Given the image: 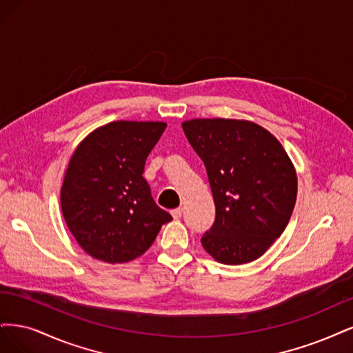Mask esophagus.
<instances>
[{"mask_svg":"<svg viewBox=\"0 0 353 353\" xmlns=\"http://www.w3.org/2000/svg\"><path fill=\"white\" fill-rule=\"evenodd\" d=\"M181 212H183V211H181V208H176V210H173L172 211V215H173V219H180L181 217Z\"/></svg>","mask_w":353,"mask_h":353,"instance_id":"obj_1","label":"esophagus"}]
</instances>
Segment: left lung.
<instances>
[{"instance_id":"1","label":"left lung","mask_w":353,"mask_h":353,"mask_svg":"<svg viewBox=\"0 0 353 353\" xmlns=\"http://www.w3.org/2000/svg\"><path fill=\"white\" fill-rule=\"evenodd\" d=\"M181 128L207 168L215 203L203 249L223 264L255 261L281 236L296 202L298 177L288 152L252 121L195 119Z\"/></svg>"}]
</instances>
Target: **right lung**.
Here are the masks:
<instances>
[{"label": "right lung", "mask_w": 353, "mask_h": 353, "mask_svg": "<svg viewBox=\"0 0 353 353\" xmlns=\"http://www.w3.org/2000/svg\"><path fill=\"white\" fill-rule=\"evenodd\" d=\"M163 121H112L77 145L60 193L63 217L86 254L110 264L141 256L172 215L143 179Z\"/></svg>", "instance_id": "right-lung-1"}]
</instances>
